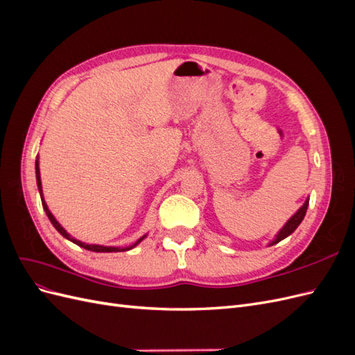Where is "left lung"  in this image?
Instances as JSON below:
<instances>
[{
	"instance_id": "obj_1",
	"label": "left lung",
	"mask_w": 355,
	"mask_h": 355,
	"mask_svg": "<svg viewBox=\"0 0 355 355\" xmlns=\"http://www.w3.org/2000/svg\"><path fill=\"white\" fill-rule=\"evenodd\" d=\"M308 202H309V200H306V201L304 202V206L300 207V209L293 214V216L287 220V223L280 230V232L277 234L275 240H272V243H270V245L280 243L282 240H284L286 237H288V235L292 234V232L299 227V223L302 222L304 218H305V213H306V209H308Z\"/></svg>"
}]
</instances>
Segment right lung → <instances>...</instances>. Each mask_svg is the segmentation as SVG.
Segmentation results:
<instances>
[{"instance_id":"right-lung-1","label":"right lung","mask_w":355,"mask_h":355,"mask_svg":"<svg viewBox=\"0 0 355 355\" xmlns=\"http://www.w3.org/2000/svg\"><path fill=\"white\" fill-rule=\"evenodd\" d=\"M35 175H37V185H38V191H40V196H41V201H42V207H44V210H46V213H47V216H49V219H50V222L53 223V227H55L63 237H65L67 240H69V241H72V243H75L77 245H80V247H84V249H87V250H90V252H103V253H106V252H125V250H130V249H133V247H136L139 243H141L146 235H144L142 239H139L135 244H132V245H128V247H106V245H99V244H85V243H83V241H80V240H75L73 237H71V235L63 230L62 227H60V223L55 219V216H53L51 214V211L49 210V207H47V204H46V201H44V197H42V188H41V178H40V167H38V158L35 159Z\"/></svg>"}]
</instances>
